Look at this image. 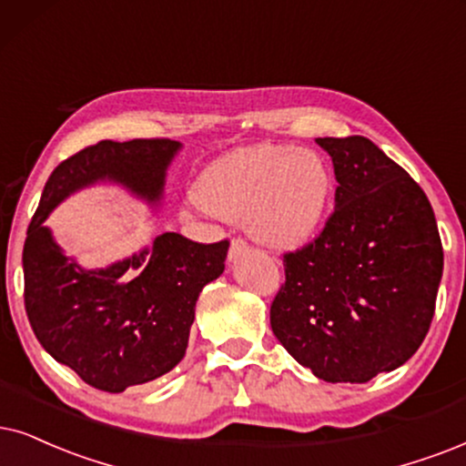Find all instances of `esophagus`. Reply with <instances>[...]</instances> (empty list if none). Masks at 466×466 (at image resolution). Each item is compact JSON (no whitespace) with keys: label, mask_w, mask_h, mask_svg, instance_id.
<instances>
[{"label":"esophagus","mask_w":466,"mask_h":466,"mask_svg":"<svg viewBox=\"0 0 466 466\" xmlns=\"http://www.w3.org/2000/svg\"><path fill=\"white\" fill-rule=\"evenodd\" d=\"M247 251V243L240 238H234L232 243H229V260H234V258H238L240 253Z\"/></svg>","instance_id":"obj_1"}]
</instances>
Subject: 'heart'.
Listing matches in <instances>:
<instances>
[{"label": "heart", "mask_w": 466, "mask_h": 466, "mask_svg": "<svg viewBox=\"0 0 466 466\" xmlns=\"http://www.w3.org/2000/svg\"><path fill=\"white\" fill-rule=\"evenodd\" d=\"M331 196L333 172L316 150L273 144L221 157L193 189L204 213L245 219L249 237L277 251L299 249L314 238Z\"/></svg>", "instance_id": "heart-1"}]
</instances>
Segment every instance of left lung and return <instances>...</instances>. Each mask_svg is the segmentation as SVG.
Instances as JSON below:
<instances>
[{
	"label": "left lung",
	"instance_id": "obj_1",
	"mask_svg": "<svg viewBox=\"0 0 466 466\" xmlns=\"http://www.w3.org/2000/svg\"><path fill=\"white\" fill-rule=\"evenodd\" d=\"M333 161L335 213L286 253L270 305L281 346L327 382H368L415 355L434 316L443 247L421 187L361 135L318 137Z\"/></svg>",
	"mask_w": 466,
	"mask_h": 466
}]
</instances>
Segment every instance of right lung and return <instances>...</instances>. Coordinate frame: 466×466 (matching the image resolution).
<instances>
[{
	"label": "right lung",
	"mask_w": 466,
	"mask_h": 466,
	"mask_svg": "<svg viewBox=\"0 0 466 466\" xmlns=\"http://www.w3.org/2000/svg\"><path fill=\"white\" fill-rule=\"evenodd\" d=\"M180 148L172 139H105L76 152L53 169L27 228L29 325L57 363L101 391L144 385L182 361L199 292L223 273L229 243L202 245L165 232L125 260L86 268L64 253L45 221L73 193L103 182L158 210Z\"/></svg>",
	"instance_id": "obj_1"
}]
</instances>
